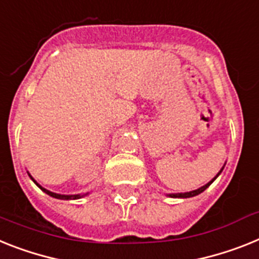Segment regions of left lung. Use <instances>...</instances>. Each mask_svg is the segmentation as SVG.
<instances>
[{
    "label": "left lung",
    "instance_id": "obj_1",
    "mask_svg": "<svg viewBox=\"0 0 259 259\" xmlns=\"http://www.w3.org/2000/svg\"><path fill=\"white\" fill-rule=\"evenodd\" d=\"M221 171H223V170H221ZM221 171H220V172H221ZM220 172L217 174L216 177H214V179H216V178L219 177V175H220ZM214 179H212V180H210L209 183H207V184H205V186L200 187L199 190L191 191V192H186V193H171L170 196H171V197H192V196H196V195H199V193H201V192H203V191H205V190H207L208 187H209L210 184H212V182H213Z\"/></svg>",
    "mask_w": 259,
    "mask_h": 259
}]
</instances>
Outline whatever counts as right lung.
<instances>
[{"label":"right lung","instance_id":"obj_1","mask_svg":"<svg viewBox=\"0 0 259 259\" xmlns=\"http://www.w3.org/2000/svg\"><path fill=\"white\" fill-rule=\"evenodd\" d=\"M31 178V177H30ZM32 179V178H31ZM34 180V179H32ZM34 183L36 184V186L39 187V188H40V190L43 191V192H46L47 193V195H50V196H52V197H55V199H62V200H72V199H79V197H81L80 196V195H59V193H54V192H51V191H47L46 190V188H43V187H40L39 186L38 183H36L35 180H34Z\"/></svg>","mask_w":259,"mask_h":259}]
</instances>
